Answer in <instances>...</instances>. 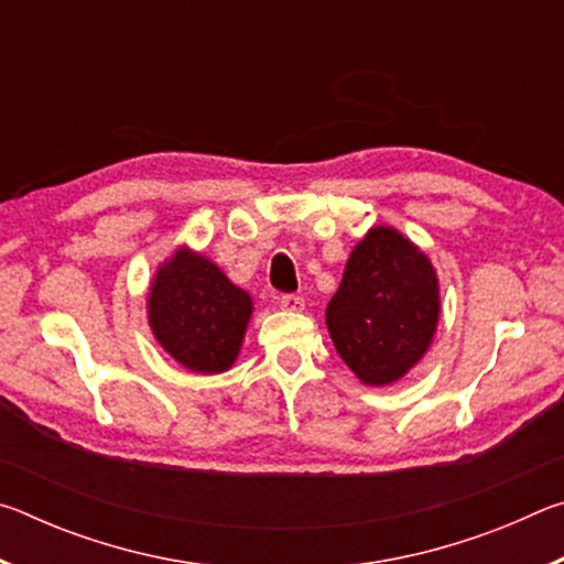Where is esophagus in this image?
Segmentation results:
<instances>
[{
	"label": "esophagus",
	"instance_id": "34e87169",
	"mask_svg": "<svg viewBox=\"0 0 564 564\" xmlns=\"http://www.w3.org/2000/svg\"><path fill=\"white\" fill-rule=\"evenodd\" d=\"M279 305H281L283 311H289V313H299V311H303V299H301V295L285 293V295H281V299H279Z\"/></svg>",
	"mask_w": 564,
	"mask_h": 564
}]
</instances>
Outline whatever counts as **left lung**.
Segmentation results:
<instances>
[{
  "instance_id": "1",
  "label": "left lung",
  "mask_w": 564,
  "mask_h": 564,
  "mask_svg": "<svg viewBox=\"0 0 564 564\" xmlns=\"http://www.w3.org/2000/svg\"><path fill=\"white\" fill-rule=\"evenodd\" d=\"M441 283L425 251L393 226H373L348 256L326 308L343 362L366 386H390L431 348Z\"/></svg>"
}]
</instances>
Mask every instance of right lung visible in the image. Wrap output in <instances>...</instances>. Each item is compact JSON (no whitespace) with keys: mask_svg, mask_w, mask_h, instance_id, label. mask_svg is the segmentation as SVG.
Instances as JSON below:
<instances>
[{"mask_svg":"<svg viewBox=\"0 0 564 564\" xmlns=\"http://www.w3.org/2000/svg\"><path fill=\"white\" fill-rule=\"evenodd\" d=\"M147 316L171 358L194 373L216 376L241 352L253 301L212 259L178 246L149 285Z\"/></svg>","mask_w":564,"mask_h":564,"instance_id":"right-lung-1","label":"right lung"}]
</instances>
